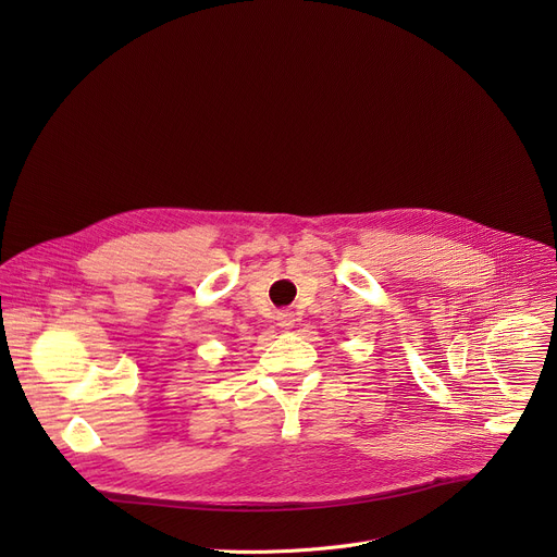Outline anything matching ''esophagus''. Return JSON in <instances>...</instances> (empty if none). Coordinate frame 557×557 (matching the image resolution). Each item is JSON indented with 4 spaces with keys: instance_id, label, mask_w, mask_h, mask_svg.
Segmentation results:
<instances>
[{
    "instance_id": "obj_1",
    "label": "esophagus",
    "mask_w": 557,
    "mask_h": 557,
    "mask_svg": "<svg viewBox=\"0 0 557 557\" xmlns=\"http://www.w3.org/2000/svg\"><path fill=\"white\" fill-rule=\"evenodd\" d=\"M293 324H295V317H293L290 310H280V312H277V326L290 329Z\"/></svg>"
}]
</instances>
